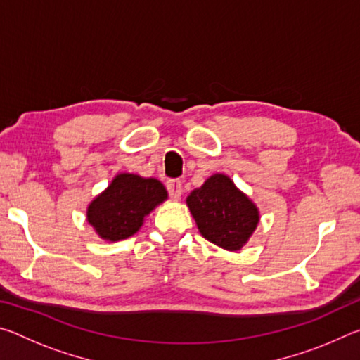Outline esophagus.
<instances>
[{
	"label": "esophagus",
	"instance_id": "obj_1",
	"mask_svg": "<svg viewBox=\"0 0 360 360\" xmlns=\"http://www.w3.org/2000/svg\"><path fill=\"white\" fill-rule=\"evenodd\" d=\"M167 188L169 195H172V198L174 200H179L181 195H182V182L179 179H169L167 182Z\"/></svg>",
	"mask_w": 360,
	"mask_h": 360
}]
</instances>
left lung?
I'll use <instances>...</instances> for the list:
<instances>
[{"mask_svg":"<svg viewBox=\"0 0 360 360\" xmlns=\"http://www.w3.org/2000/svg\"><path fill=\"white\" fill-rule=\"evenodd\" d=\"M186 203L203 238L225 251H240L260 221L257 205L224 173L193 188Z\"/></svg>","mask_w":360,"mask_h":360,"instance_id":"obj_1","label":"left lung"}]
</instances>
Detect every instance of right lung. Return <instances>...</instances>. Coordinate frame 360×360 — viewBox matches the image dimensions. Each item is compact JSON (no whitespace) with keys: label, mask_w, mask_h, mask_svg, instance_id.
<instances>
[{"label":"right lung","mask_w":360,"mask_h":360,"mask_svg":"<svg viewBox=\"0 0 360 360\" xmlns=\"http://www.w3.org/2000/svg\"><path fill=\"white\" fill-rule=\"evenodd\" d=\"M167 198V188L158 179L119 173L89 203L87 222L101 240L109 243L127 240L143 227L146 216Z\"/></svg>","instance_id":"1"}]
</instances>
